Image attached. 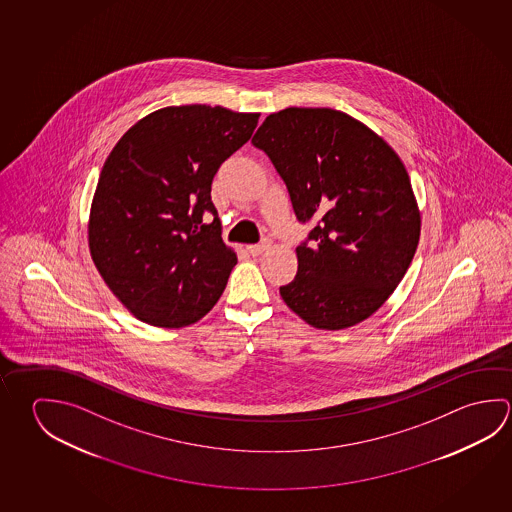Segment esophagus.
I'll return each mask as SVG.
<instances>
[{"label": "esophagus", "instance_id": "obj_1", "mask_svg": "<svg viewBox=\"0 0 512 512\" xmlns=\"http://www.w3.org/2000/svg\"><path fill=\"white\" fill-rule=\"evenodd\" d=\"M271 248V241L268 239H264L260 244H250V246H246V250L252 253L253 257H259L260 253L266 252Z\"/></svg>", "mask_w": 512, "mask_h": 512}]
</instances>
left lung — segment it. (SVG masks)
Returning <instances> with one entry per match:
<instances>
[{"label":"left lung","instance_id":"left-lung-1","mask_svg":"<svg viewBox=\"0 0 512 512\" xmlns=\"http://www.w3.org/2000/svg\"><path fill=\"white\" fill-rule=\"evenodd\" d=\"M286 183L298 221L313 219L298 271L280 287L314 329L367 320L403 280L421 237V210L399 154L354 117L331 108L271 113L252 138Z\"/></svg>","mask_w":512,"mask_h":512}]
</instances>
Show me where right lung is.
<instances>
[{
    "instance_id": "obj_1",
    "label": "right lung",
    "mask_w": 512,
    "mask_h": 512,
    "mask_svg": "<svg viewBox=\"0 0 512 512\" xmlns=\"http://www.w3.org/2000/svg\"><path fill=\"white\" fill-rule=\"evenodd\" d=\"M260 113L187 104L149 113L118 140L91 201V259L140 322L180 329L225 291L237 253L210 199L226 158L252 138ZM215 221L204 223V214Z\"/></svg>"
}]
</instances>
